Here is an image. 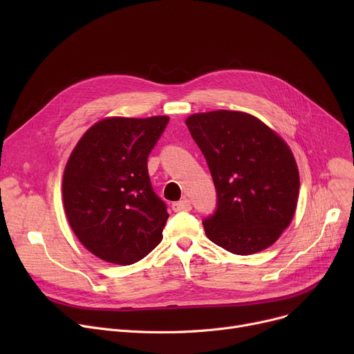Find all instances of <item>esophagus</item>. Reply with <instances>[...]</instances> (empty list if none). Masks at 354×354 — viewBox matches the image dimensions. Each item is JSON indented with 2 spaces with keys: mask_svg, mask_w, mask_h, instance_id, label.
I'll list each match as a JSON object with an SVG mask.
<instances>
[{
  "mask_svg": "<svg viewBox=\"0 0 354 354\" xmlns=\"http://www.w3.org/2000/svg\"><path fill=\"white\" fill-rule=\"evenodd\" d=\"M172 209L175 212H180V211H191L192 209V203L189 199L183 198L182 201H178V202H174L172 203Z\"/></svg>",
  "mask_w": 354,
  "mask_h": 354,
  "instance_id": "34e87169",
  "label": "esophagus"
}]
</instances>
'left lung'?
<instances>
[{
	"label": "left lung",
	"mask_w": 354,
	"mask_h": 354,
	"mask_svg": "<svg viewBox=\"0 0 354 354\" xmlns=\"http://www.w3.org/2000/svg\"><path fill=\"white\" fill-rule=\"evenodd\" d=\"M187 126L216 189V208L202 221L207 236L236 255L272 245L290 225L300 189L287 143L243 111L196 113Z\"/></svg>",
	"instance_id": "obj_1"
}]
</instances>
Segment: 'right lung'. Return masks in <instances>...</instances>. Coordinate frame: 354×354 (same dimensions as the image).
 <instances>
[{"label": "right lung", "instance_id": "right-lung-1", "mask_svg": "<svg viewBox=\"0 0 354 354\" xmlns=\"http://www.w3.org/2000/svg\"><path fill=\"white\" fill-rule=\"evenodd\" d=\"M167 116L110 118L91 126L70 155L63 201L80 243L111 264L140 261L162 241L169 214L155 194L147 158Z\"/></svg>", "mask_w": 354, "mask_h": 354}]
</instances>
